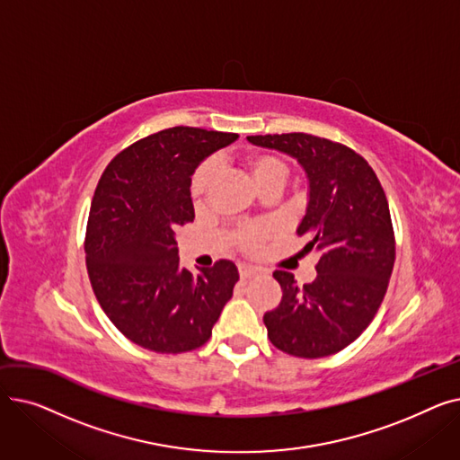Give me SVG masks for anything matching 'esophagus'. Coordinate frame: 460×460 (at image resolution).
I'll use <instances>...</instances> for the list:
<instances>
[{
  "label": "esophagus",
  "instance_id": "obj_1",
  "mask_svg": "<svg viewBox=\"0 0 460 460\" xmlns=\"http://www.w3.org/2000/svg\"><path fill=\"white\" fill-rule=\"evenodd\" d=\"M238 276H240V279L246 281V279L255 278V276H257V270L252 269V267H240V269H238Z\"/></svg>",
  "mask_w": 460,
  "mask_h": 460
}]
</instances>
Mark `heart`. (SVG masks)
<instances>
[{
    "instance_id": "obj_1",
    "label": "heart",
    "mask_w": 460,
    "mask_h": 460,
    "mask_svg": "<svg viewBox=\"0 0 460 460\" xmlns=\"http://www.w3.org/2000/svg\"><path fill=\"white\" fill-rule=\"evenodd\" d=\"M234 164L240 172L250 179L255 190L267 198H272L276 193H279L288 175H291V167H288V164L281 156L270 151H246L234 160ZM214 182H216L214 165L210 162L201 164L190 181V198L193 205L203 207L208 201ZM270 236H272V227L264 224L243 226L234 229L233 243L243 252L253 253L267 243Z\"/></svg>"
}]
</instances>
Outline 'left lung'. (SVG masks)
Listing matches in <instances>:
<instances>
[{
	"label": "left lung",
	"mask_w": 460,
	"mask_h": 460,
	"mask_svg": "<svg viewBox=\"0 0 460 460\" xmlns=\"http://www.w3.org/2000/svg\"><path fill=\"white\" fill-rule=\"evenodd\" d=\"M261 147L291 155L305 169L309 203L298 234L319 255L315 281L300 287L276 270L281 302L264 313L276 349L324 358L356 341L388 291L395 233L384 188L367 160L343 143L304 132L248 136Z\"/></svg>",
	"instance_id": "left-lung-1"
}]
</instances>
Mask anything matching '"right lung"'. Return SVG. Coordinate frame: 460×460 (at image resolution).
Wrapping results in <instances>:
<instances>
[{
	"label": "right lung",
	"instance_id": "1",
	"mask_svg": "<svg viewBox=\"0 0 460 460\" xmlns=\"http://www.w3.org/2000/svg\"><path fill=\"white\" fill-rule=\"evenodd\" d=\"M238 134L173 127L120 151L91 201L85 262L115 328L143 349L181 354L205 345L233 296L231 261L191 274L179 267L175 229L193 222L190 177Z\"/></svg>",
	"mask_w": 460,
	"mask_h": 460
}]
</instances>
